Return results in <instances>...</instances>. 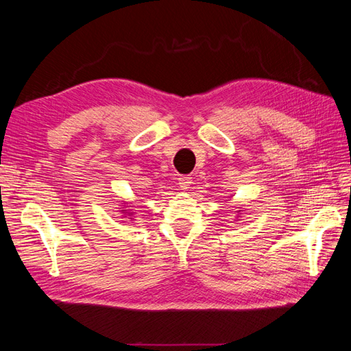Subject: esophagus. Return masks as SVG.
Returning <instances> with one entry per match:
<instances>
[{"instance_id":"obj_1","label":"esophagus","mask_w":351,"mask_h":351,"mask_svg":"<svg viewBox=\"0 0 351 351\" xmlns=\"http://www.w3.org/2000/svg\"><path fill=\"white\" fill-rule=\"evenodd\" d=\"M178 184H180V187L182 189H189L190 187V184H192V177H189V176H180L178 177Z\"/></svg>"}]
</instances>
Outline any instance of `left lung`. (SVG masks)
I'll use <instances>...</instances> for the list:
<instances>
[{
  "instance_id": "8db88e82",
  "label": "left lung",
  "mask_w": 351,
  "mask_h": 351,
  "mask_svg": "<svg viewBox=\"0 0 351 351\" xmlns=\"http://www.w3.org/2000/svg\"><path fill=\"white\" fill-rule=\"evenodd\" d=\"M239 215H240V210H237V217H239Z\"/></svg>"
}]
</instances>
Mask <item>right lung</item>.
Returning a JSON list of instances; mask_svg holds the SVG:
<instances>
[{"mask_svg": "<svg viewBox=\"0 0 351 351\" xmlns=\"http://www.w3.org/2000/svg\"><path fill=\"white\" fill-rule=\"evenodd\" d=\"M127 208H129V206H127ZM121 214H123L121 217H123V218H125V217H133V215H134V212H129L127 209H121ZM130 219L133 221V218H130Z\"/></svg>", "mask_w": 351, "mask_h": 351, "instance_id": "1", "label": "right lung"}]
</instances>
